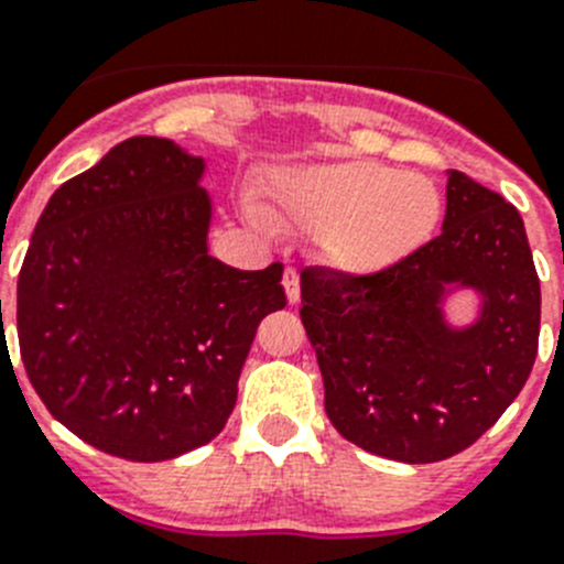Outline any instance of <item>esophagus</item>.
Masks as SVG:
<instances>
[{
    "label": "esophagus",
    "instance_id": "obj_1",
    "mask_svg": "<svg viewBox=\"0 0 564 564\" xmlns=\"http://www.w3.org/2000/svg\"><path fill=\"white\" fill-rule=\"evenodd\" d=\"M282 285H285L288 302H291V305H296V302H299V273H296V268H288L285 276H282Z\"/></svg>",
    "mask_w": 564,
    "mask_h": 564
}]
</instances>
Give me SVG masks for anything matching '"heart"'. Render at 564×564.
<instances>
[{"label": "heart", "mask_w": 564, "mask_h": 564, "mask_svg": "<svg viewBox=\"0 0 564 564\" xmlns=\"http://www.w3.org/2000/svg\"><path fill=\"white\" fill-rule=\"evenodd\" d=\"M443 200L435 183L372 161L316 163L279 172L262 228L322 234L333 265L372 273L415 253L435 234Z\"/></svg>", "instance_id": "1"}]
</instances>
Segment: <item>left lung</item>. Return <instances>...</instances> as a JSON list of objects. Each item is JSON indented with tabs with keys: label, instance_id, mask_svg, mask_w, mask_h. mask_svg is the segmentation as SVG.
I'll list each match as a JSON object with an SVG mask.
<instances>
[{
	"label": "left lung",
	"instance_id": "1",
	"mask_svg": "<svg viewBox=\"0 0 564 564\" xmlns=\"http://www.w3.org/2000/svg\"><path fill=\"white\" fill-rule=\"evenodd\" d=\"M302 325L338 435L401 463L468 449L525 387L540 347V276L511 203L452 169L443 231L372 273L302 271ZM446 284L477 286L481 318L442 322Z\"/></svg>",
	"mask_w": 564,
	"mask_h": 564
}]
</instances>
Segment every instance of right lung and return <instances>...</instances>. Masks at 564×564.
I'll return each instance as SVG.
<instances>
[{"mask_svg":"<svg viewBox=\"0 0 564 564\" xmlns=\"http://www.w3.org/2000/svg\"><path fill=\"white\" fill-rule=\"evenodd\" d=\"M203 169L166 138L118 143L56 188L19 271L33 390L123 460H172L220 435L259 322L288 305L279 262L237 271L208 253Z\"/></svg>","mask_w":564,"mask_h":564,"instance_id":"right-lung-1","label":"right lung"}]
</instances>
